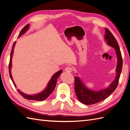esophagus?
I'll use <instances>...</instances> for the list:
<instances>
[{
    "label": "esophagus",
    "instance_id": "esophagus-1",
    "mask_svg": "<svg viewBox=\"0 0 130 130\" xmlns=\"http://www.w3.org/2000/svg\"><path fill=\"white\" fill-rule=\"evenodd\" d=\"M64 70L67 72L71 73L73 71V68L72 67H67L65 68Z\"/></svg>",
    "mask_w": 130,
    "mask_h": 130
}]
</instances>
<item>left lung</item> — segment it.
Wrapping results in <instances>:
<instances>
[{
    "instance_id": "left-lung-1",
    "label": "left lung",
    "mask_w": 130,
    "mask_h": 130,
    "mask_svg": "<svg viewBox=\"0 0 130 130\" xmlns=\"http://www.w3.org/2000/svg\"><path fill=\"white\" fill-rule=\"evenodd\" d=\"M105 39L107 44L115 49L117 57L116 76L109 87L99 91L90 90L84 84L79 77H75V92L77 99L85 105H93L103 101L108 98L116 89L123 67V58L119 46L116 39L108 29L105 28Z\"/></svg>"
}]
</instances>
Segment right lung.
Here are the masks:
<instances>
[{"label": "right lung", "mask_w": 130, "mask_h": 130, "mask_svg": "<svg viewBox=\"0 0 130 130\" xmlns=\"http://www.w3.org/2000/svg\"><path fill=\"white\" fill-rule=\"evenodd\" d=\"M29 24H27L25 26H24V27H23V29L21 30L20 33H19V34L18 37H19L21 36H22V35H23L25 32H26V31L29 29ZM15 44V41L14 42L13 46H12V49H11L9 69V74H10L11 79L13 83L14 84V86H15V87L16 88V86H15L14 82L13 80L12 76L11 73V69L12 67V56H13V50H14V47ZM62 70H60L55 74H54V75L52 76V78H51L50 80L48 82V85H47V86L45 88V89L43 90V91L41 92L40 93L34 94V95H28V94H24V93L22 92L19 89H17L18 92L23 98H24L25 99H26L32 100H35V101L44 100L50 95V94L53 92V90H54L55 88L56 82L57 80V78L59 76H60V75L62 73Z\"/></svg>", "instance_id": "obj_1"}]
</instances>
